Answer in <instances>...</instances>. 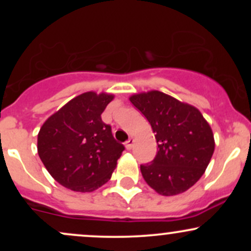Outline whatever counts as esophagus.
<instances>
[{
    "label": "esophagus",
    "instance_id": "34e87169",
    "mask_svg": "<svg viewBox=\"0 0 251 251\" xmlns=\"http://www.w3.org/2000/svg\"><path fill=\"white\" fill-rule=\"evenodd\" d=\"M133 144H134V139H133V138H129V139L127 140V142L125 143L126 149H127V150H131L132 148H133Z\"/></svg>",
    "mask_w": 251,
    "mask_h": 251
}]
</instances>
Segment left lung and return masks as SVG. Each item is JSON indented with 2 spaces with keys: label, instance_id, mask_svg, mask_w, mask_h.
I'll use <instances>...</instances> for the list:
<instances>
[{
  "label": "left lung",
  "instance_id": "8db88e82",
  "mask_svg": "<svg viewBox=\"0 0 251 251\" xmlns=\"http://www.w3.org/2000/svg\"><path fill=\"white\" fill-rule=\"evenodd\" d=\"M131 102L151 124L158 152L142 164L146 183L163 196L191 188L208 168L215 150L211 127L197 108L159 91L134 94Z\"/></svg>",
  "mask_w": 251,
  "mask_h": 251
}]
</instances>
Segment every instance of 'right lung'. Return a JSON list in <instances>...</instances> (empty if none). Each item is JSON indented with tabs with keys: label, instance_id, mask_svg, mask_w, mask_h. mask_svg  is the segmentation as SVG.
<instances>
[{
	"label": "right lung",
	"instance_id": "right-lung-1",
	"mask_svg": "<svg viewBox=\"0 0 251 251\" xmlns=\"http://www.w3.org/2000/svg\"><path fill=\"white\" fill-rule=\"evenodd\" d=\"M111 94L87 92L72 99L46 120L37 152L47 171L65 188L91 192L107 183L125 150L101 113Z\"/></svg>",
	"mask_w": 251,
	"mask_h": 251
}]
</instances>
